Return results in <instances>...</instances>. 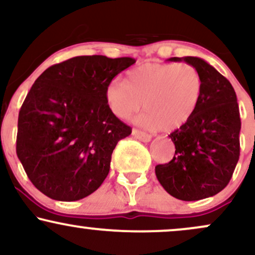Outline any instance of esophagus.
Segmentation results:
<instances>
[{"instance_id": "esophagus-1", "label": "esophagus", "mask_w": 255, "mask_h": 255, "mask_svg": "<svg viewBox=\"0 0 255 255\" xmlns=\"http://www.w3.org/2000/svg\"><path fill=\"white\" fill-rule=\"evenodd\" d=\"M131 134H133V135L135 136L136 139H139L140 141H144V142H148L152 139V136L150 135V134L144 133V131H141L139 129H133Z\"/></svg>"}]
</instances>
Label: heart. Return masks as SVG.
<instances>
[{"label": "heart", "mask_w": 255, "mask_h": 255, "mask_svg": "<svg viewBox=\"0 0 255 255\" xmlns=\"http://www.w3.org/2000/svg\"><path fill=\"white\" fill-rule=\"evenodd\" d=\"M204 92L200 72L192 64L145 63L127 73L126 84L113 81L105 101L116 118L126 120L140 110L136 124L148 129L175 130L197 113Z\"/></svg>", "instance_id": "b5f03b06"}]
</instances>
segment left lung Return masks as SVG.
Returning a JSON list of instances; mask_svg holds the SVG:
<instances>
[{
  "label": "left lung",
  "instance_id": "1",
  "mask_svg": "<svg viewBox=\"0 0 255 255\" xmlns=\"http://www.w3.org/2000/svg\"><path fill=\"white\" fill-rule=\"evenodd\" d=\"M169 61L194 66L203 77L204 92L194 116L169 135L176 148L174 158L156 166V176L180 200L213 197L227 187L239 162L241 119L235 90L203 58Z\"/></svg>",
  "mask_w": 255,
  "mask_h": 255
}]
</instances>
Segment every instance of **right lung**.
<instances>
[{"mask_svg":"<svg viewBox=\"0 0 255 255\" xmlns=\"http://www.w3.org/2000/svg\"><path fill=\"white\" fill-rule=\"evenodd\" d=\"M135 60L77 56L45 69L17 119L16 154L33 186L60 201L97 191L111 154L131 128L111 113L105 90Z\"/></svg>","mask_w":255,"mask_h":255,"instance_id":"right-lung-1","label":"right lung"}]
</instances>
